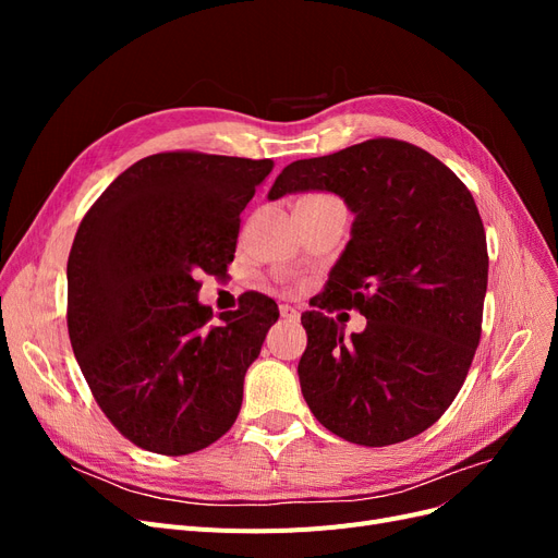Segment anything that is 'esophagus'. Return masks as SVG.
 I'll use <instances>...</instances> for the list:
<instances>
[{
  "instance_id": "obj_1",
  "label": "esophagus",
  "mask_w": 558,
  "mask_h": 558,
  "mask_svg": "<svg viewBox=\"0 0 558 558\" xmlns=\"http://www.w3.org/2000/svg\"><path fill=\"white\" fill-rule=\"evenodd\" d=\"M279 314H281V318H286V320H298V318H300V312H298L295 307H291V305H281V307H279Z\"/></svg>"
}]
</instances>
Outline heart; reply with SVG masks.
Listing matches in <instances>:
<instances>
[{"label":"heart","instance_id":"1","mask_svg":"<svg viewBox=\"0 0 558 558\" xmlns=\"http://www.w3.org/2000/svg\"><path fill=\"white\" fill-rule=\"evenodd\" d=\"M307 199H314V197H307Z\"/></svg>","mask_w":558,"mask_h":558}]
</instances>
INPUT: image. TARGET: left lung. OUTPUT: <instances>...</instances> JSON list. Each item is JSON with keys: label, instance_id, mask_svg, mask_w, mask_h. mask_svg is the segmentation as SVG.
<instances>
[{"label": "left lung", "instance_id": "obj_1", "mask_svg": "<svg viewBox=\"0 0 558 558\" xmlns=\"http://www.w3.org/2000/svg\"><path fill=\"white\" fill-rule=\"evenodd\" d=\"M310 191L353 214L318 307H356L367 326L347 337L324 312L302 314V396L353 445L404 442L445 414L480 344L488 256L477 205L447 165L398 140L295 160L267 199Z\"/></svg>", "mask_w": 558, "mask_h": 558}]
</instances>
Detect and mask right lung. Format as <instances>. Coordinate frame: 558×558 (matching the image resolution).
Wrapping results in <instances>:
<instances>
[{"label": "right lung", "instance_id": "obj_1", "mask_svg": "<svg viewBox=\"0 0 558 558\" xmlns=\"http://www.w3.org/2000/svg\"><path fill=\"white\" fill-rule=\"evenodd\" d=\"M269 172L272 160L156 154L78 226L66 260L74 356L111 424L146 451H199L240 414L279 307L253 293L214 320L195 277L232 263L240 214Z\"/></svg>", "mask_w": 558, "mask_h": 558}]
</instances>
